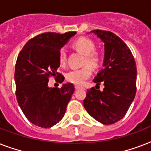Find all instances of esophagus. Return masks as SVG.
Here are the masks:
<instances>
[{"label":"esophagus","mask_w":151,"mask_h":151,"mask_svg":"<svg viewBox=\"0 0 151 151\" xmlns=\"http://www.w3.org/2000/svg\"><path fill=\"white\" fill-rule=\"evenodd\" d=\"M75 89H85V88L83 87V86H80V85H75Z\"/></svg>","instance_id":"34e87169"}]
</instances>
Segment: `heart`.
Masks as SVG:
<instances>
[{"label":"heart","mask_w":151,"mask_h":151,"mask_svg":"<svg viewBox=\"0 0 151 151\" xmlns=\"http://www.w3.org/2000/svg\"><path fill=\"white\" fill-rule=\"evenodd\" d=\"M72 46L74 49L81 52V54L85 55L83 59V66L80 69H76L69 71L66 73V79L68 81L73 83L75 85H82L85 80L90 78L92 74V69L90 66L96 68L99 65L100 63V57L99 54L94 52L96 45L92 40L86 37H79L76 39L72 43ZM59 63L61 65H64L66 61V52L64 48H61L59 51ZM88 64V65L87 64Z\"/></svg>","instance_id":"heart-1"}]
</instances>
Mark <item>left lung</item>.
Here are the masks:
<instances>
[{"instance_id": "8db88e82", "label": "left lung", "mask_w": 151, "mask_h": 151, "mask_svg": "<svg viewBox=\"0 0 151 151\" xmlns=\"http://www.w3.org/2000/svg\"><path fill=\"white\" fill-rule=\"evenodd\" d=\"M90 33L104 44L103 69L93 79L96 85L103 82L104 88L88 89L83 104L94 119L103 124H114L124 117L136 96V62L129 47L114 33L99 29Z\"/></svg>"}]
</instances>
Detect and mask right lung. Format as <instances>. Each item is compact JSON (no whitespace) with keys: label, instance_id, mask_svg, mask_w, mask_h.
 Here are the masks:
<instances>
[{"label":"right lung","instance_id":"add662e5","mask_svg":"<svg viewBox=\"0 0 151 151\" xmlns=\"http://www.w3.org/2000/svg\"><path fill=\"white\" fill-rule=\"evenodd\" d=\"M77 34L44 33L30 39L18 55L15 70L16 98L21 110L32 124L51 128L59 122L74 92L71 83L60 88L48 87L50 76L58 73L59 51Z\"/></svg>","mask_w":151,"mask_h":151}]
</instances>
